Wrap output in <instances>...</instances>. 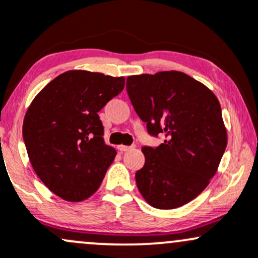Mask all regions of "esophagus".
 Listing matches in <instances>:
<instances>
[{
	"instance_id": "esophagus-1",
	"label": "esophagus",
	"mask_w": 258,
	"mask_h": 258,
	"mask_svg": "<svg viewBox=\"0 0 258 258\" xmlns=\"http://www.w3.org/2000/svg\"><path fill=\"white\" fill-rule=\"evenodd\" d=\"M132 148H134V147L123 146V144H121V146H117V149H118V151H120L121 153H123V152H127V151H131Z\"/></svg>"
}]
</instances>
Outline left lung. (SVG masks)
<instances>
[{
    "instance_id": "8db88e82",
    "label": "left lung",
    "mask_w": 258,
    "mask_h": 258,
    "mask_svg": "<svg viewBox=\"0 0 258 258\" xmlns=\"http://www.w3.org/2000/svg\"><path fill=\"white\" fill-rule=\"evenodd\" d=\"M136 112L157 148L143 147L146 163L136 183L147 203L174 209L195 200L216 175L228 143L222 107L209 88L179 71L127 78Z\"/></svg>"
}]
</instances>
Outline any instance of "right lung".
<instances>
[{"label": "right lung", "mask_w": 258, "mask_h": 258, "mask_svg": "<svg viewBox=\"0 0 258 258\" xmlns=\"http://www.w3.org/2000/svg\"><path fill=\"white\" fill-rule=\"evenodd\" d=\"M124 77L72 70L46 84L25 112L23 138L34 171L51 192L81 202L100 186L116 151L104 142L98 112Z\"/></svg>", "instance_id": "1"}]
</instances>
